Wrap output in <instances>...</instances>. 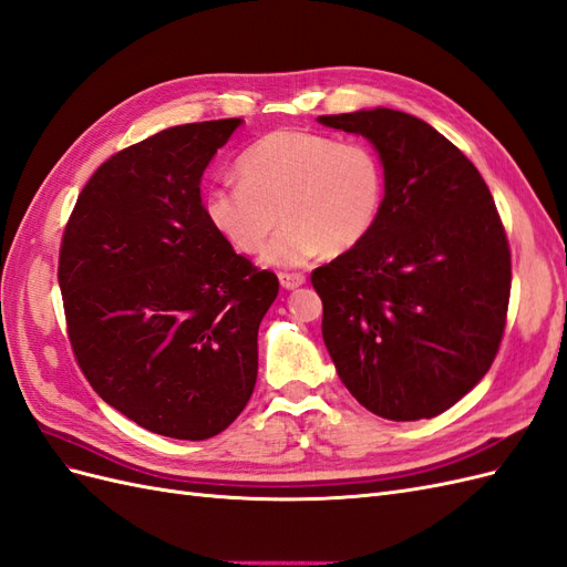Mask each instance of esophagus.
I'll return each instance as SVG.
<instances>
[{
	"label": "esophagus",
	"mask_w": 567,
	"mask_h": 567,
	"mask_svg": "<svg viewBox=\"0 0 567 567\" xmlns=\"http://www.w3.org/2000/svg\"><path fill=\"white\" fill-rule=\"evenodd\" d=\"M279 284L286 288V290H296L305 284V277L302 274H290V271H281L279 274Z\"/></svg>",
	"instance_id": "esophagus-1"
}]
</instances>
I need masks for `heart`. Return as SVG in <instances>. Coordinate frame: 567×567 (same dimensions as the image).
Wrapping results in <instances>:
<instances>
[{"instance_id": "b5f03b06", "label": "heart", "mask_w": 567, "mask_h": 567, "mask_svg": "<svg viewBox=\"0 0 567 567\" xmlns=\"http://www.w3.org/2000/svg\"><path fill=\"white\" fill-rule=\"evenodd\" d=\"M238 182L203 196V213L236 252L265 250V265L302 267L323 250L342 255L373 231L385 203V165L367 142L277 130L236 161Z\"/></svg>"}]
</instances>
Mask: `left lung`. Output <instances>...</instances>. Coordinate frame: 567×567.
<instances>
[{
	"label": "left lung",
	"instance_id": "obj_1",
	"mask_svg": "<svg viewBox=\"0 0 567 567\" xmlns=\"http://www.w3.org/2000/svg\"><path fill=\"white\" fill-rule=\"evenodd\" d=\"M317 120L362 134L385 165L373 231L312 271L326 350L371 414L433 419L499 350L511 296L499 213L475 165L423 120L392 109Z\"/></svg>",
	"mask_w": 567,
	"mask_h": 567
}]
</instances>
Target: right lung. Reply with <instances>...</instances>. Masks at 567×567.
I'll list each match as a JSON object with an SVG mask.
<instances>
[{"instance_id":"obj_1","label":"right lung","mask_w":567,"mask_h":567,"mask_svg":"<svg viewBox=\"0 0 567 567\" xmlns=\"http://www.w3.org/2000/svg\"><path fill=\"white\" fill-rule=\"evenodd\" d=\"M241 117L167 127L101 165L68 219L59 286L68 338L106 404L175 440H208L246 409L257 329L279 293L221 241L200 177Z\"/></svg>"}]
</instances>
